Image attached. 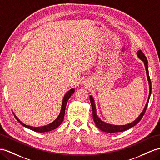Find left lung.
<instances>
[{
    "instance_id": "1",
    "label": "left lung",
    "mask_w": 160,
    "mask_h": 160,
    "mask_svg": "<svg viewBox=\"0 0 160 160\" xmlns=\"http://www.w3.org/2000/svg\"><path fill=\"white\" fill-rule=\"evenodd\" d=\"M137 55L138 58L140 59L142 61H143V63H144L145 70H146V73H147V80H148V82H149V93L148 99H147V103L145 104V108H144V109H143V110L142 111V112L141 113L140 115L138 116V117H137V119L134 120L132 122L130 123V124H125V125L111 124H108V123H106V122H103V120H101V118H99V116H97L95 100H94L92 95H90V101H91V106H92V118H93L94 122H95L97 128L100 129L101 130L103 131V132H108V133H114V132H122V131L128 130L130 128H132V127L134 126L136 124H137L138 123L140 122V120L142 119L143 115L145 114V112L147 108V105H148V103H149V98H150V96H151V82L150 78H149V75L148 61H147L146 57L145 56L144 54H143V52L141 50H138L137 51Z\"/></svg>"
}]
</instances>
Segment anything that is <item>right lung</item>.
<instances>
[{"label": "right lung", "instance_id": "obj_1", "mask_svg": "<svg viewBox=\"0 0 160 160\" xmlns=\"http://www.w3.org/2000/svg\"><path fill=\"white\" fill-rule=\"evenodd\" d=\"M75 92V89L74 88H72L68 91L65 94V95L63 98V101H62V104H61V111L60 113L59 114L58 117H57L56 119L52 122L50 124H48L46 126H40V127H35V126H28L26 125L25 124H23V123L20 121L19 118L15 116V114L13 113L14 114V116L15 117L16 119L21 124L22 126H23L24 127H26V128H29L32 130L35 131V132H48V131H51L54 130L55 128H57V127L59 126H60V124L61 123L63 122V118H64V116H65V107H66V105L68 103V99L70 98L71 95L72 94Z\"/></svg>", "mask_w": 160, "mask_h": 160}]
</instances>
